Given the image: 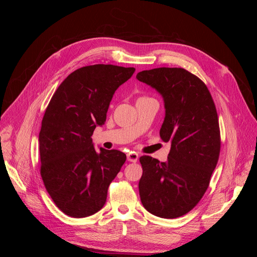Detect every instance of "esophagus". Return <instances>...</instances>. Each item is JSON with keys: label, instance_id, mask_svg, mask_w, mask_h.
Here are the masks:
<instances>
[{"label": "esophagus", "instance_id": "1", "mask_svg": "<svg viewBox=\"0 0 257 257\" xmlns=\"http://www.w3.org/2000/svg\"><path fill=\"white\" fill-rule=\"evenodd\" d=\"M127 161L132 163H136L138 161V154L136 152L127 153Z\"/></svg>", "mask_w": 257, "mask_h": 257}]
</instances>
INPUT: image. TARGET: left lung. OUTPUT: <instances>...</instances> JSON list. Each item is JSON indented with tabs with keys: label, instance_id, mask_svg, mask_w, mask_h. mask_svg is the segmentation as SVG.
<instances>
[{
	"label": "left lung",
	"instance_id": "8db88e82",
	"mask_svg": "<svg viewBox=\"0 0 257 257\" xmlns=\"http://www.w3.org/2000/svg\"><path fill=\"white\" fill-rule=\"evenodd\" d=\"M136 78L164 98L160 136L172 144L166 162L149 155L139 159V195L147 211L175 219L199 203L219 161L221 136L215 105L204 81L184 68H153L139 72Z\"/></svg>",
	"mask_w": 257,
	"mask_h": 257
}]
</instances>
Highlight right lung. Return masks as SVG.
Segmentation results:
<instances>
[{
  "label": "right lung",
  "mask_w": 257,
  "mask_h": 257,
  "mask_svg": "<svg viewBox=\"0 0 257 257\" xmlns=\"http://www.w3.org/2000/svg\"><path fill=\"white\" fill-rule=\"evenodd\" d=\"M134 67L83 66L69 74L46 108L40 132L41 176L53 203L72 217L96 213L106 203L108 186L126 155L95 150L92 135L106 121L114 91Z\"/></svg>",
  "instance_id": "obj_1"
}]
</instances>
